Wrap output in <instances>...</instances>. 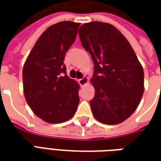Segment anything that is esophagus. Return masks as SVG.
I'll list each match as a JSON object with an SVG mask.
<instances>
[{
  "instance_id": "1",
  "label": "esophagus",
  "mask_w": 161,
  "mask_h": 161,
  "mask_svg": "<svg viewBox=\"0 0 161 161\" xmlns=\"http://www.w3.org/2000/svg\"><path fill=\"white\" fill-rule=\"evenodd\" d=\"M88 81H89V79L87 77H83L79 80V83H80V85H81V86H84L85 84L88 83Z\"/></svg>"
}]
</instances>
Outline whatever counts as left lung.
<instances>
[{
	"mask_svg": "<svg viewBox=\"0 0 161 161\" xmlns=\"http://www.w3.org/2000/svg\"><path fill=\"white\" fill-rule=\"evenodd\" d=\"M79 35L94 63L93 115L105 125L120 124L133 114L142 99L143 69L129 42L111 24L85 23Z\"/></svg>",
	"mask_w": 161,
	"mask_h": 161,
	"instance_id": "obj_1",
	"label": "left lung"
}]
</instances>
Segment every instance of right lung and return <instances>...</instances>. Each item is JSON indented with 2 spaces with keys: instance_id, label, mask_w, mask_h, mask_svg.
<instances>
[{
  "instance_id": "1",
  "label": "right lung",
  "mask_w": 161,
  "mask_h": 161,
  "mask_svg": "<svg viewBox=\"0 0 161 161\" xmlns=\"http://www.w3.org/2000/svg\"><path fill=\"white\" fill-rule=\"evenodd\" d=\"M80 23L61 21L41 35L23 67V89L36 115L51 124L71 118L77 110L79 84L66 74L65 53L74 43Z\"/></svg>"
}]
</instances>
